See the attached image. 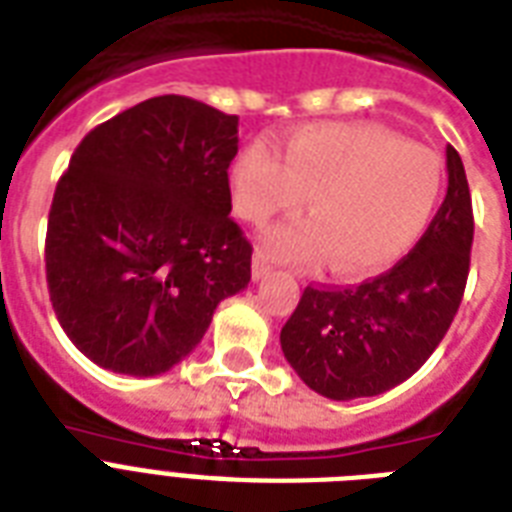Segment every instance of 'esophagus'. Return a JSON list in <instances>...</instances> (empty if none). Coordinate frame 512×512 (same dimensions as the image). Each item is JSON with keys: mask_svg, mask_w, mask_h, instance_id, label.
I'll return each instance as SVG.
<instances>
[{"mask_svg": "<svg viewBox=\"0 0 512 512\" xmlns=\"http://www.w3.org/2000/svg\"><path fill=\"white\" fill-rule=\"evenodd\" d=\"M268 273H271V263H268L260 252H255V257H252V279L260 281L265 279Z\"/></svg>", "mask_w": 512, "mask_h": 512, "instance_id": "1", "label": "esophagus"}]
</instances>
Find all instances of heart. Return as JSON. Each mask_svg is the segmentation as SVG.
<instances>
[{
  "instance_id": "1",
  "label": "heart",
  "mask_w": 512,
  "mask_h": 512,
  "mask_svg": "<svg viewBox=\"0 0 512 512\" xmlns=\"http://www.w3.org/2000/svg\"><path fill=\"white\" fill-rule=\"evenodd\" d=\"M233 212L263 225L308 196L311 217L273 225L263 252L289 265L329 260L342 279L396 265L425 236L444 193L438 156L374 124H308L284 143L249 140L231 164Z\"/></svg>"
}]
</instances>
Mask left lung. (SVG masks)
Returning a JSON list of instances; mask_svg holds the SVG:
<instances>
[{
    "mask_svg": "<svg viewBox=\"0 0 512 512\" xmlns=\"http://www.w3.org/2000/svg\"><path fill=\"white\" fill-rule=\"evenodd\" d=\"M449 188L409 255L358 287H305L281 329L297 377L332 401L380 396L409 380L452 327L473 247V204L460 154L446 146Z\"/></svg>",
    "mask_w": 512,
    "mask_h": 512,
    "instance_id": "left-lung-1",
    "label": "left lung"
}]
</instances>
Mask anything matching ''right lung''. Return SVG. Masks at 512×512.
<instances>
[{"instance_id":"add662e5","label":"right lung","mask_w":512,"mask_h":512,"mask_svg":"<svg viewBox=\"0 0 512 512\" xmlns=\"http://www.w3.org/2000/svg\"><path fill=\"white\" fill-rule=\"evenodd\" d=\"M239 116L183 95L143 100L79 143L52 196L47 287L84 356L132 377L170 372L252 279L231 217Z\"/></svg>"}]
</instances>
